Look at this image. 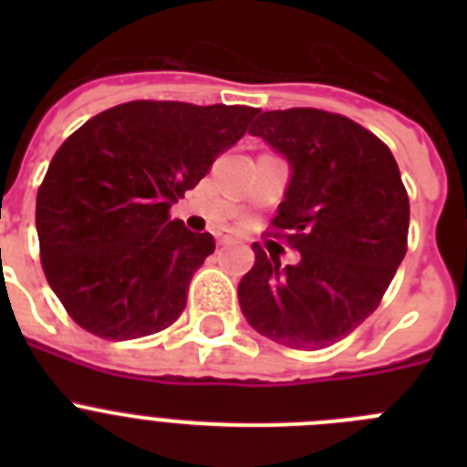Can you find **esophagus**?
<instances>
[{
    "instance_id": "esophagus-1",
    "label": "esophagus",
    "mask_w": 467,
    "mask_h": 467,
    "mask_svg": "<svg viewBox=\"0 0 467 467\" xmlns=\"http://www.w3.org/2000/svg\"><path fill=\"white\" fill-rule=\"evenodd\" d=\"M229 241H231L229 234H222V231H220V234H217V243H220V245H226V243H229Z\"/></svg>"
}]
</instances>
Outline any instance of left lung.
Returning <instances> with one entry per match:
<instances>
[{
  "instance_id": "left-lung-1",
  "label": "left lung",
  "mask_w": 467,
  "mask_h": 467,
  "mask_svg": "<svg viewBox=\"0 0 467 467\" xmlns=\"http://www.w3.org/2000/svg\"><path fill=\"white\" fill-rule=\"evenodd\" d=\"M250 135L290 161L271 224L301 262L280 266L254 243V266L238 285L243 316L271 341L325 348L381 304L407 254L410 196L390 150L348 117L313 107L264 111Z\"/></svg>"
}]
</instances>
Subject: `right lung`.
<instances>
[{
  "instance_id": "right-lung-1",
  "label": "right lung",
  "mask_w": 467,
  "mask_h": 467,
  "mask_svg": "<svg viewBox=\"0 0 467 467\" xmlns=\"http://www.w3.org/2000/svg\"><path fill=\"white\" fill-rule=\"evenodd\" d=\"M254 107L133 100L100 111L53 156L36 192L41 266L74 323L109 341L171 327L210 234L171 220Z\"/></svg>"
}]
</instances>
